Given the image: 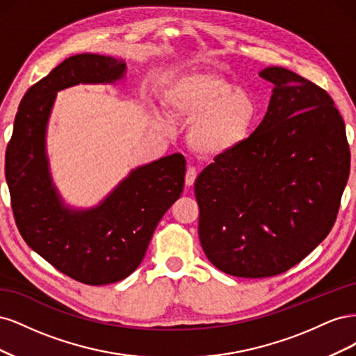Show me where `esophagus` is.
Here are the masks:
<instances>
[{"mask_svg":"<svg viewBox=\"0 0 356 356\" xmlns=\"http://www.w3.org/2000/svg\"><path fill=\"white\" fill-rule=\"evenodd\" d=\"M196 177H197V169L195 166H188L187 172H186V184L190 187L195 184L196 181Z\"/></svg>","mask_w":356,"mask_h":356,"instance_id":"34e87169","label":"esophagus"}]
</instances>
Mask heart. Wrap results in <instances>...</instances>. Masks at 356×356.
Masks as SVG:
<instances>
[{"label":"heart","mask_w":356,"mask_h":356,"mask_svg":"<svg viewBox=\"0 0 356 356\" xmlns=\"http://www.w3.org/2000/svg\"><path fill=\"white\" fill-rule=\"evenodd\" d=\"M166 110L191 120L188 144L204 156L238 149L251 136L260 108L252 93L212 71H191L172 80L163 92Z\"/></svg>","instance_id":"b5f03b06"}]
</instances>
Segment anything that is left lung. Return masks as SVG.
I'll return each instance as SVG.
<instances>
[{
  "instance_id": "1",
  "label": "left lung",
  "mask_w": 356,
  "mask_h": 356,
  "mask_svg": "<svg viewBox=\"0 0 356 356\" xmlns=\"http://www.w3.org/2000/svg\"><path fill=\"white\" fill-rule=\"evenodd\" d=\"M260 77L275 84L263 122L195 182L204 255L238 277L284 273L314 251L336 222L350 170L331 96L282 67Z\"/></svg>"
}]
</instances>
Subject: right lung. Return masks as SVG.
I'll list each match as a JSON object with an SVG mask.
<instances>
[{
    "mask_svg": "<svg viewBox=\"0 0 356 356\" xmlns=\"http://www.w3.org/2000/svg\"><path fill=\"white\" fill-rule=\"evenodd\" d=\"M126 65L110 56L75 55L31 86L6 149V179L20 236L75 281L106 285L141 264L159 221L184 188L186 159L172 154L132 170L99 207L71 211L51 184L44 149L56 92L79 83H114Z\"/></svg>",
    "mask_w": 356,
    "mask_h": 356,
    "instance_id": "obj_1",
    "label": "right lung"
}]
</instances>
